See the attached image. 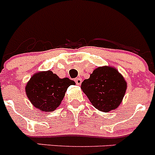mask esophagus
<instances>
[{
  "label": "esophagus",
  "mask_w": 155,
  "mask_h": 155,
  "mask_svg": "<svg viewBox=\"0 0 155 155\" xmlns=\"http://www.w3.org/2000/svg\"><path fill=\"white\" fill-rule=\"evenodd\" d=\"M75 82H76V84H78V85H80L81 84L82 82V79L81 78H77L74 79Z\"/></svg>",
  "instance_id": "1"
}]
</instances>
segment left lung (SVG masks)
<instances>
[{
  "label": "left lung",
  "mask_w": 155,
  "mask_h": 155,
  "mask_svg": "<svg viewBox=\"0 0 155 155\" xmlns=\"http://www.w3.org/2000/svg\"><path fill=\"white\" fill-rule=\"evenodd\" d=\"M81 88L95 109L107 113L121 104L127 83L116 68L103 66L95 68L89 78L82 82Z\"/></svg>",
  "instance_id": "obj_1"
}]
</instances>
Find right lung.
I'll return each mask as SVG.
<instances>
[{
	"label": "right lung",
	"mask_w": 155,
	"mask_h": 155,
	"mask_svg": "<svg viewBox=\"0 0 155 155\" xmlns=\"http://www.w3.org/2000/svg\"><path fill=\"white\" fill-rule=\"evenodd\" d=\"M75 82L68 78H60L51 71L34 74L25 86L28 100L42 112H53L61 105L68 87Z\"/></svg>",
	"instance_id": "add662e5"
}]
</instances>
